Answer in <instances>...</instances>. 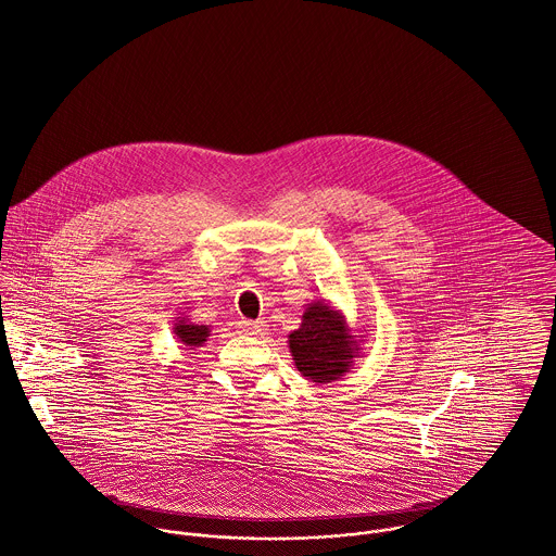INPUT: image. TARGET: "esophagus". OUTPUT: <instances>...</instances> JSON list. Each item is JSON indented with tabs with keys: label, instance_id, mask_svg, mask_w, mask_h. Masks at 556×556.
Masks as SVG:
<instances>
[{
	"label": "esophagus",
	"instance_id": "1",
	"mask_svg": "<svg viewBox=\"0 0 556 556\" xmlns=\"http://www.w3.org/2000/svg\"><path fill=\"white\" fill-rule=\"evenodd\" d=\"M238 327L247 333V336H262L266 331V323L264 320H240Z\"/></svg>",
	"mask_w": 556,
	"mask_h": 556
}]
</instances>
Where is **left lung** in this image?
<instances>
[{
  "label": "left lung",
  "mask_w": 556,
  "mask_h": 556,
  "mask_svg": "<svg viewBox=\"0 0 556 556\" xmlns=\"http://www.w3.org/2000/svg\"><path fill=\"white\" fill-rule=\"evenodd\" d=\"M296 370L316 386L342 379L362 353V336H355L342 309L318 299L307 303L301 327L288 336Z\"/></svg>",
  "instance_id": "8db88e82"
}]
</instances>
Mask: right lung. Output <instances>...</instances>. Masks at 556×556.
Returning a JSON list of instances; mask_svg holds the SVG:
<instances>
[{"label": "right lung", "instance_id": "obj_1", "mask_svg": "<svg viewBox=\"0 0 556 556\" xmlns=\"http://www.w3.org/2000/svg\"><path fill=\"white\" fill-rule=\"evenodd\" d=\"M173 333H175L177 342L186 346V351H192V349H199V346H203L207 342L210 327L207 325H197L186 314H181V316L175 318Z\"/></svg>", "mask_w": 556, "mask_h": 556}]
</instances>
